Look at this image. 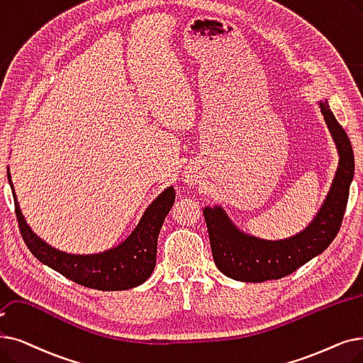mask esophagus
Listing matches in <instances>:
<instances>
[{"mask_svg":"<svg viewBox=\"0 0 363 363\" xmlns=\"http://www.w3.org/2000/svg\"><path fill=\"white\" fill-rule=\"evenodd\" d=\"M185 181H186V184H191V185H193V184L196 182V178H194L193 175H188V177L185 178Z\"/></svg>","mask_w":363,"mask_h":363,"instance_id":"obj_1","label":"esophagus"}]
</instances>
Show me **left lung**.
<instances>
[{
    "label": "left lung",
    "mask_w": 363,
    "mask_h": 363,
    "mask_svg": "<svg viewBox=\"0 0 363 363\" xmlns=\"http://www.w3.org/2000/svg\"><path fill=\"white\" fill-rule=\"evenodd\" d=\"M319 105L340 162L322 208L306 230L289 239L264 240L240 231L220 206L203 209L213 261L227 277L254 283L281 279L322 254L338 234L354 175V155L350 139L330 111L328 101Z\"/></svg>",
    "instance_id": "8db88e82"
}]
</instances>
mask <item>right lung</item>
I'll use <instances>...</instances> for the list:
<instances>
[{
    "label": "right lung",
    "instance_id": "right-lung-1",
    "mask_svg": "<svg viewBox=\"0 0 363 363\" xmlns=\"http://www.w3.org/2000/svg\"><path fill=\"white\" fill-rule=\"evenodd\" d=\"M7 178L13 191L14 211L22 239L33 255L44 265H49L50 269L78 285L98 291L132 289L143 285L151 276L157 258V239H159L164 218L175 201L173 186L166 188L150 204L136 228L123 243L101 254L74 255L45 243L26 224L14 193L9 169Z\"/></svg>",
    "mask_w": 363,
    "mask_h": 363
}]
</instances>
